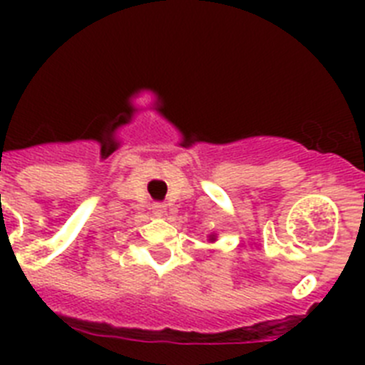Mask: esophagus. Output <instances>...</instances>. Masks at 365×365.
Returning <instances> with one entry per match:
<instances>
[{
	"instance_id": "34e87169",
	"label": "esophagus",
	"mask_w": 365,
	"mask_h": 365,
	"mask_svg": "<svg viewBox=\"0 0 365 365\" xmlns=\"http://www.w3.org/2000/svg\"><path fill=\"white\" fill-rule=\"evenodd\" d=\"M151 212H153L157 217H164V215H166V205H164V202H155V205H151Z\"/></svg>"
}]
</instances>
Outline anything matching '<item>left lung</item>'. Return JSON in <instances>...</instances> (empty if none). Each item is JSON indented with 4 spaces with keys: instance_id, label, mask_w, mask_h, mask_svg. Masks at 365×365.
Wrapping results in <instances>:
<instances>
[{
    "instance_id": "8db88e82",
    "label": "left lung",
    "mask_w": 365,
    "mask_h": 365,
    "mask_svg": "<svg viewBox=\"0 0 365 365\" xmlns=\"http://www.w3.org/2000/svg\"><path fill=\"white\" fill-rule=\"evenodd\" d=\"M215 240H217V235H215V234H210V235H208V241H210V243H214Z\"/></svg>"
}]
</instances>
